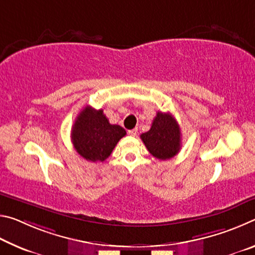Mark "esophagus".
I'll return each mask as SVG.
<instances>
[{
	"mask_svg": "<svg viewBox=\"0 0 255 255\" xmlns=\"http://www.w3.org/2000/svg\"><path fill=\"white\" fill-rule=\"evenodd\" d=\"M137 132H138V129L137 128H133V129H130V130H128V133L130 136H136Z\"/></svg>",
	"mask_w": 255,
	"mask_h": 255,
	"instance_id": "obj_1",
	"label": "esophagus"
}]
</instances>
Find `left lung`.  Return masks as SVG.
Returning a JSON list of instances; mask_svg holds the SVG:
<instances>
[{"label":"left lung","mask_w":255,"mask_h":255,"mask_svg":"<svg viewBox=\"0 0 255 255\" xmlns=\"http://www.w3.org/2000/svg\"><path fill=\"white\" fill-rule=\"evenodd\" d=\"M148 152L158 159L175 156L181 148V130L179 124L171 114L158 111L147 132L140 135Z\"/></svg>","instance_id":"left-lung-1"}]
</instances>
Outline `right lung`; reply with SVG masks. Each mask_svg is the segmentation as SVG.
Instances as JSON below:
<instances>
[{
  "mask_svg": "<svg viewBox=\"0 0 255 255\" xmlns=\"http://www.w3.org/2000/svg\"><path fill=\"white\" fill-rule=\"evenodd\" d=\"M126 135L119 125H111L103 114L86 106L72 127L74 148L86 161L103 162L110 156L118 141Z\"/></svg>",
  "mask_w": 255,
  "mask_h": 255,
  "instance_id": "obj_1",
  "label": "right lung"
}]
</instances>
